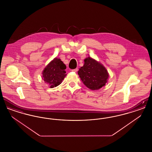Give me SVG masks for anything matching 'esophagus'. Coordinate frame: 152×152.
I'll return each mask as SVG.
<instances>
[{
    "label": "esophagus",
    "instance_id": "obj_1",
    "mask_svg": "<svg viewBox=\"0 0 152 152\" xmlns=\"http://www.w3.org/2000/svg\"><path fill=\"white\" fill-rule=\"evenodd\" d=\"M77 71H78V68H76V69H72V71L74 72H76Z\"/></svg>",
    "mask_w": 152,
    "mask_h": 152
}]
</instances>
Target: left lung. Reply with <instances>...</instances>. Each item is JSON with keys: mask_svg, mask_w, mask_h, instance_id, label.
<instances>
[{"mask_svg": "<svg viewBox=\"0 0 152 152\" xmlns=\"http://www.w3.org/2000/svg\"><path fill=\"white\" fill-rule=\"evenodd\" d=\"M83 84L91 90H98L107 83L109 74L105 66L92 58L84 59V64L78 71Z\"/></svg>", "mask_w": 152, "mask_h": 152, "instance_id": "8db88e82", "label": "left lung"}]
</instances>
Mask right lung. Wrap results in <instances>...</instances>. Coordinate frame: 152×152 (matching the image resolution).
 Instances as JSON below:
<instances>
[{"instance_id": "add662e5", "label": "right lung", "mask_w": 152, "mask_h": 152, "mask_svg": "<svg viewBox=\"0 0 152 152\" xmlns=\"http://www.w3.org/2000/svg\"><path fill=\"white\" fill-rule=\"evenodd\" d=\"M66 65L58 58H55L46 66L42 72L43 79L51 88L59 86L65 78Z\"/></svg>"}]
</instances>
